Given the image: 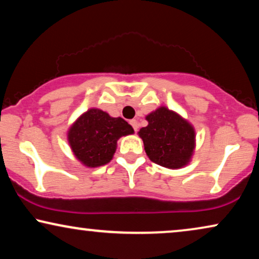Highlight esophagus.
Here are the masks:
<instances>
[{
    "label": "esophagus",
    "mask_w": 259,
    "mask_h": 259,
    "mask_svg": "<svg viewBox=\"0 0 259 259\" xmlns=\"http://www.w3.org/2000/svg\"><path fill=\"white\" fill-rule=\"evenodd\" d=\"M129 123H130V125L133 126V129L135 130V132H137V129H139V125H137V120L136 119H132Z\"/></svg>",
    "instance_id": "1"
}]
</instances>
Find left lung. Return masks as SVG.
Instances as JSON below:
<instances>
[{"label": "left lung", "instance_id": "1", "mask_svg": "<svg viewBox=\"0 0 259 259\" xmlns=\"http://www.w3.org/2000/svg\"><path fill=\"white\" fill-rule=\"evenodd\" d=\"M148 125L140 130L148 157L162 167L177 169L191 160L195 133L187 120L164 106L147 117Z\"/></svg>", "mask_w": 259, "mask_h": 259}]
</instances>
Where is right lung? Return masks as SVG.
Segmentation results:
<instances>
[{"instance_id": "add662e5", "label": "right lung", "mask_w": 259, "mask_h": 259, "mask_svg": "<svg viewBox=\"0 0 259 259\" xmlns=\"http://www.w3.org/2000/svg\"><path fill=\"white\" fill-rule=\"evenodd\" d=\"M133 133V126L120 117L90 109L71 126L68 143L82 164L95 168L111 161L119 137Z\"/></svg>"}]
</instances>
